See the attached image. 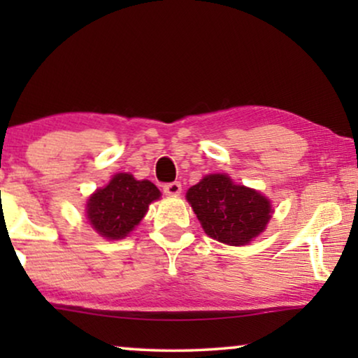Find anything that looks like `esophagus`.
<instances>
[{"label": "esophagus", "instance_id": "obj_1", "mask_svg": "<svg viewBox=\"0 0 358 358\" xmlns=\"http://www.w3.org/2000/svg\"><path fill=\"white\" fill-rule=\"evenodd\" d=\"M163 190L166 195H179L182 192V187H180L179 182H169L163 185Z\"/></svg>", "mask_w": 358, "mask_h": 358}]
</instances>
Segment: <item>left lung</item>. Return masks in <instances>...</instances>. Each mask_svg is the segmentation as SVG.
<instances>
[{
  "mask_svg": "<svg viewBox=\"0 0 358 358\" xmlns=\"http://www.w3.org/2000/svg\"><path fill=\"white\" fill-rule=\"evenodd\" d=\"M187 200L210 238L243 246L264 231L272 217L271 202L257 190L233 184L224 174H210L187 190Z\"/></svg>",
  "mask_w": 358,
  "mask_h": 358,
  "instance_id": "1",
  "label": "left lung"
}]
</instances>
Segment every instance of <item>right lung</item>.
I'll list each match as a JSON object with an SVG mask.
<instances>
[{
    "instance_id": "right-lung-1",
    "label": "right lung",
    "mask_w": 358,
    "mask_h": 358,
    "mask_svg": "<svg viewBox=\"0 0 358 358\" xmlns=\"http://www.w3.org/2000/svg\"><path fill=\"white\" fill-rule=\"evenodd\" d=\"M159 195L158 187L150 180H136L125 173L115 174L104 189L96 190L87 200V220L101 236L125 238Z\"/></svg>"
}]
</instances>
